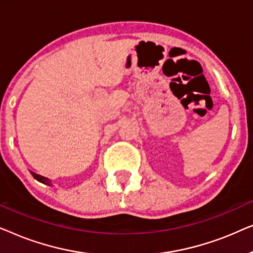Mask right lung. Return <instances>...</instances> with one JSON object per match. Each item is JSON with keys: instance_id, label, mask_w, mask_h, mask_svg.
<instances>
[{"instance_id": "right-lung-1", "label": "right lung", "mask_w": 253, "mask_h": 253, "mask_svg": "<svg viewBox=\"0 0 253 253\" xmlns=\"http://www.w3.org/2000/svg\"><path fill=\"white\" fill-rule=\"evenodd\" d=\"M31 174H32V176H33L34 178L37 179V181L43 183V184L50 185V179H49V178L44 177V176H41V175H39V174H36V172H33V171H31Z\"/></svg>"}]
</instances>
